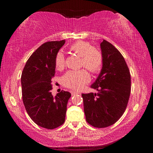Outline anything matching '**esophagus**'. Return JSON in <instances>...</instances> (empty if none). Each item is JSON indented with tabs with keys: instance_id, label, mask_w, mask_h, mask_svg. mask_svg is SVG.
<instances>
[{
	"instance_id": "esophagus-1",
	"label": "esophagus",
	"mask_w": 153,
	"mask_h": 153,
	"mask_svg": "<svg viewBox=\"0 0 153 153\" xmlns=\"http://www.w3.org/2000/svg\"><path fill=\"white\" fill-rule=\"evenodd\" d=\"M79 94V92H76V91H72L71 92V94L72 95H76V94Z\"/></svg>"
}]
</instances>
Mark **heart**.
<instances>
[{
	"mask_svg": "<svg viewBox=\"0 0 153 153\" xmlns=\"http://www.w3.org/2000/svg\"><path fill=\"white\" fill-rule=\"evenodd\" d=\"M69 51L80 56V65L86 67L92 74L100 71L103 64L101 50L86 41H77L69 46ZM55 65L58 70L65 66V58L61 52H58L55 57ZM90 81V76L86 69L67 71L62 77L65 86L74 90H80Z\"/></svg>",
	"mask_w": 153,
	"mask_h": 153,
	"instance_id": "heart-1",
	"label": "heart"
}]
</instances>
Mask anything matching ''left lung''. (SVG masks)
<instances>
[{
	"label": "left lung",
	"mask_w": 153,
	"mask_h": 153,
	"mask_svg": "<svg viewBox=\"0 0 153 153\" xmlns=\"http://www.w3.org/2000/svg\"><path fill=\"white\" fill-rule=\"evenodd\" d=\"M103 55L101 72L91 86L97 94H82L88 123L94 128L110 126L126 109L131 92V76L123 55L112 44H100Z\"/></svg>",
	"instance_id": "obj_1"
}]
</instances>
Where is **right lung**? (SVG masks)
<instances>
[{"mask_svg":"<svg viewBox=\"0 0 153 153\" xmlns=\"http://www.w3.org/2000/svg\"><path fill=\"white\" fill-rule=\"evenodd\" d=\"M65 40L46 42L33 52L23 69L21 82L25 110L35 123L53 129L65 120L71 94L62 91L53 97L52 78L55 77V57Z\"/></svg>","mask_w":153,"mask_h":153,"instance_id":"right-lung-1","label":"right lung"}]
</instances>
